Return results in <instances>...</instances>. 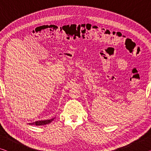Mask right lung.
<instances>
[{"label":"right lung","instance_id":"add662e5","mask_svg":"<svg viewBox=\"0 0 151 151\" xmlns=\"http://www.w3.org/2000/svg\"><path fill=\"white\" fill-rule=\"evenodd\" d=\"M55 119V117L50 119L43 120V121L42 120H41V121H35L34 122H31V123H29V124L30 125H36V126H41V125H45V124L50 123V122H52Z\"/></svg>","mask_w":151,"mask_h":151}]
</instances>
